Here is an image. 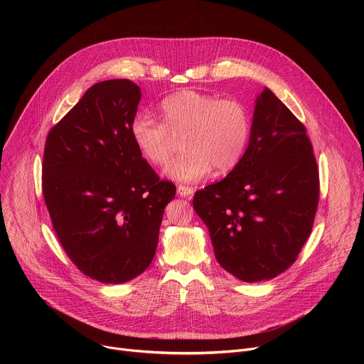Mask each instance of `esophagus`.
<instances>
[{"label":"esophagus","mask_w":364,"mask_h":364,"mask_svg":"<svg viewBox=\"0 0 364 364\" xmlns=\"http://www.w3.org/2000/svg\"><path fill=\"white\" fill-rule=\"evenodd\" d=\"M177 193L181 197H191L194 194V190L191 187H188V186H178L177 187Z\"/></svg>","instance_id":"1"}]
</instances>
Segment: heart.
Masks as SVG:
<instances>
[{"label": "heart", "instance_id": "obj_1", "mask_svg": "<svg viewBox=\"0 0 364 364\" xmlns=\"http://www.w3.org/2000/svg\"><path fill=\"white\" fill-rule=\"evenodd\" d=\"M163 121L136 112L129 124L131 139L151 166H166L174 154L176 138L184 135L186 151L167 176L196 183L210 174L229 173L242 161L250 138V117L237 100L196 90H180L161 102Z\"/></svg>", "mask_w": 364, "mask_h": 364}]
</instances>
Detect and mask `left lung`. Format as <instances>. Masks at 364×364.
<instances>
[{"label": "left lung", "mask_w": 364, "mask_h": 364, "mask_svg": "<svg viewBox=\"0 0 364 364\" xmlns=\"http://www.w3.org/2000/svg\"><path fill=\"white\" fill-rule=\"evenodd\" d=\"M318 167L305 127L268 87L256 97L247 149L222 181L196 191L218 262L245 282L287 271L314 225Z\"/></svg>", "instance_id": "obj_1"}]
</instances>
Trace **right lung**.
<instances>
[{"mask_svg":"<svg viewBox=\"0 0 364 364\" xmlns=\"http://www.w3.org/2000/svg\"><path fill=\"white\" fill-rule=\"evenodd\" d=\"M139 100L128 79L99 82L44 146L43 196L53 229L80 272L103 284L128 282L149 267L176 196L131 139Z\"/></svg>","mask_w":364,"mask_h":364,"instance_id":"add662e5","label":"right lung"}]
</instances>
